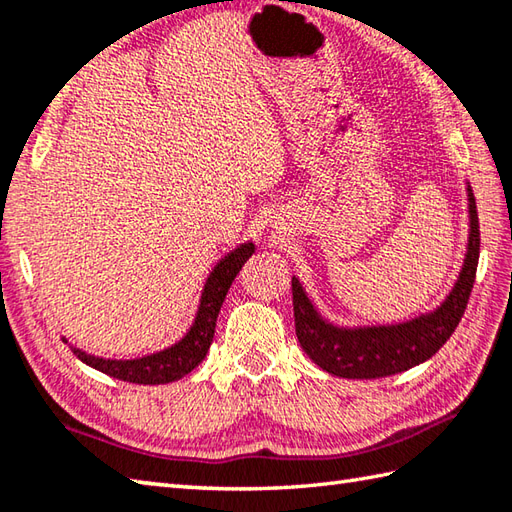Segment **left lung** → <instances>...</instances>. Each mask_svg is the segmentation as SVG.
I'll list each match as a JSON object with an SVG mask.
<instances>
[{
  "label": "left lung",
  "instance_id": "obj_1",
  "mask_svg": "<svg viewBox=\"0 0 512 512\" xmlns=\"http://www.w3.org/2000/svg\"><path fill=\"white\" fill-rule=\"evenodd\" d=\"M469 246L464 266L449 297L440 306L405 323L372 325V328H339L325 321L312 306L306 290L292 277L297 339L314 363L339 378H383L416 367L449 341L464 317L475 284L480 259V220L473 189L469 187Z\"/></svg>",
  "mask_w": 512,
  "mask_h": 512
}]
</instances>
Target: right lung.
<instances>
[{"label":"right lung","instance_id":"add662e5","mask_svg":"<svg viewBox=\"0 0 512 512\" xmlns=\"http://www.w3.org/2000/svg\"><path fill=\"white\" fill-rule=\"evenodd\" d=\"M253 253H255L253 242L239 244L235 250H231V253L224 255L220 262H217V266L211 270V275L206 277L193 325L189 328V332L171 347H165V350H160L156 354L129 358V361L94 356L79 350V347L74 345H70V350L85 365L99 369V372L112 378L125 380V383L165 385V383H173V380H178L182 376H187L191 369H195L202 363V358L206 356V352H209V347L213 343V334H215V321L226 299V292L231 288L239 270H242V266L246 264V259Z\"/></svg>","mask_w":512,"mask_h":512}]
</instances>
